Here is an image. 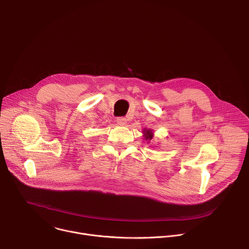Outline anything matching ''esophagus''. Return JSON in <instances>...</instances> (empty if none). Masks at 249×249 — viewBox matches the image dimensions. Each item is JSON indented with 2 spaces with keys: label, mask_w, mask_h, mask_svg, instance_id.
<instances>
[{
  "label": "esophagus",
  "mask_w": 249,
  "mask_h": 249,
  "mask_svg": "<svg viewBox=\"0 0 249 249\" xmlns=\"http://www.w3.org/2000/svg\"><path fill=\"white\" fill-rule=\"evenodd\" d=\"M116 122H117V124H119V125H125V124L127 123V120H126V118H124V117H117V118H116Z\"/></svg>",
  "instance_id": "34e87169"
}]
</instances>
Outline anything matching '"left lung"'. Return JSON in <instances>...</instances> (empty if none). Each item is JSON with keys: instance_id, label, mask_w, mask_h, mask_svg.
Returning a JSON list of instances; mask_svg holds the SVG:
<instances>
[{"instance_id": "left-lung-1", "label": "left lung", "mask_w": 249, "mask_h": 249, "mask_svg": "<svg viewBox=\"0 0 249 249\" xmlns=\"http://www.w3.org/2000/svg\"><path fill=\"white\" fill-rule=\"evenodd\" d=\"M145 135H146V139H147V140H148V139H152V137H153V134H151V132H150L149 130L147 131V133H146Z\"/></svg>"}]
</instances>
